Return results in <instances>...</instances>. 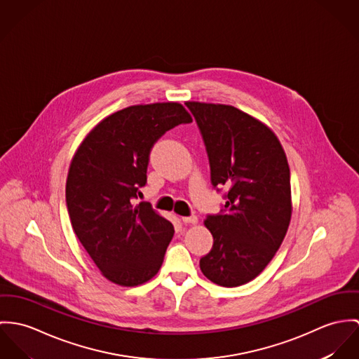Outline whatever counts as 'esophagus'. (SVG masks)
Wrapping results in <instances>:
<instances>
[{
    "label": "esophagus",
    "instance_id": "1",
    "mask_svg": "<svg viewBox=\"0 0 359 359\" xmlns=\"http://www.w3.org/2000/svg\"><path fill=\"white\" fill-rule=\"evenodd\" d=\"M182 222H183L184 224H196V223L198 222V217L194 216V215H191V216H183V217H182Z\"/></svg>",
    "mask_w": 359,
    "mask_h": 359
}]
</instances>
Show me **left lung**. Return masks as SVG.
<instances>
[{
  "label": "left lung",
  "mask_w": 359,
  "mask_h": 359,
  "mask_svg": "<svg viewBox=\"0 0 359 359\" xmlns=\"http://www.w3.org/2000/svg\"><path fill=\"white\" fill-rule=\"evenodd\" d=\"M197 121L210 166L212 186L224 190L220 213L208 215L213 246L201 257L203 276L220 286L256 278L286 236L290 170L276 133L227 104L187 102Z\"/></svg>",
  "instance_id": "8db88e82"
}]
</instances>
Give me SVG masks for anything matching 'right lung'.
Here are the masks:
<instances>
[{
    "label": "right lung",
    "instance_id": "add662e5",
    "mask_svg": "<svg viewBox=\"0 0 359 359\" xmlns=\"http://www.w3.org/2000/svg\"><path fill=\"white\" fill-rule=\"evenodd\" d=\"M189 122L180 103L130 106L100 121L73 157L66 182L73 230L102 274L117 285H142L162 266L175 229L150 202H135L147 183L154 143Z\"/></svg>",
    "mask_w": 359,
    "mask_h": 359
}]
</instances>
